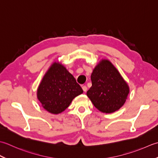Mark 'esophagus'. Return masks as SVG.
Instances as JSON below:
<instances>
[{
	"label": "esophagus",
	"mask_w": 158,
	"mask_h": 158,
	"mask_svg": "<svg viewBox=\"0 0 158 158\" xmlns=\"http://www.w3.org/2000/svg\"><path fill=\"white\" fill-rule=\"evenodd\" d=\"M82 90H83V91H85V92H86V91H87V87H86V86H82Z\"/></svg>",
	"instance_id": "obj_1"
}]
</instances>
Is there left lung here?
Here are the masks:
<instances>
[{
  "label": "left lung",
  "mask_w": 158,
  "mask_h": 158,
  "mask_svg": "<svg viewBox=\"0 0 158 158\" xmlns=\"http://www.w3.org/2000/svg\"><path fill=\"white\" fill-rule=\"evenodd\" d=\"M91 79L92 86L86 95L98 110L112 113L124 105L130 87L110 60L99 61L93 70Z\"/></svg>",
  "instance_id": "1"
}]
</instances>
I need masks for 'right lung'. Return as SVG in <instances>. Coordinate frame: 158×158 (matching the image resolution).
Masks as SVG:
<instances>
[{
  "label": "right lung",
  "mask_w": 158,
  "mask_h": 158,
  "mask_svg": "<svg viewBox=\"0 0 158 158\" xmlns=\"http://www.w3.org/2000/svg\"><path fill=\"white\" fill-rule=\"evenodd\" d=\"M82 93L66 67L59 62H54L38 86L37 97L45 110L57 114L68 108L73 99Z\"/></svg>",
  "instance_id": "1"
}]
</instances>
